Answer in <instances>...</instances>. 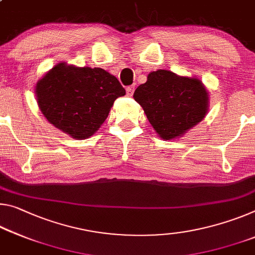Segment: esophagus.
I'll list each match as a JSON object with an SVG mask.
<instances>
[{"label":"esophagus","instance_id":"esophagus-1","mask_svg":"<svg viewBox=\"0 0 255 255\" xmlns=\"http://www.w3.org/2000/svg\"><path fill=\"white\" fill-rule=\"evenodd\" d=\"M134 91H135V86L134 85H131V86H128L126 88V92H127V95L128 96H131L132 94H134Z\"/></svg>","mask_w":255,"mask_h":255}]
</instances>
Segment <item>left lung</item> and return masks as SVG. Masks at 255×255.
<instances>
[{"mask_svg":"<svg viewBox=\"0 0 255 255\" xmlns=\"http://www.w3.org/2000/svg\"><path fill=\"white\" fill-rule=\"evenodd\" d=\"M134 99L163 139L185 134L203 120L208 111V93L203 84L168 70L151 72L147 82L136 88Z\"/></svg>","mask_w":255,"mask_h":255,"instance_id":"obj_1","label":"left lung"}]
</instances>
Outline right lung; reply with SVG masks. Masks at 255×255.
Masks as SVG:
<instances>
[{
	"label": "right lung",
	"instance_id": "obj_1",
	"mask_svg": "<svg viewBox=\"0 0 255 255\" xmlns=\"http://www.w3.org/2000/svg\"><path fill=\"white\" fill-rule=\"evenodd\" d=\"M126 94L119 80L101 68L56 64L36 85L40 111L56 128L74 138L98 130L115 101Z\"/></svg>",
	"mask_w": 255,
	"mask_h": 255
}]
</instances>
